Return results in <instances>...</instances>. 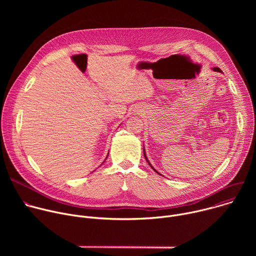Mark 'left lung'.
<instances>
[{
	"label": "left lung",
	"instance_id": "obj_1",
	"mask_svg": "<svg viewBox=\"0 0 256 256\" xmlns=\"http://www.w3.org/2000/svg\"><path fill=\"white\" fill-rule=\"evenodd\" d=\"M212 70H214V72H222V70H220V68H212ZM144 158H146V160H147V162H148V163H149V165H150V166H151V167H152V168H153V166H152V165H151V164H150V162H149V161H148V159H147V157H146V154H144ZM153 169H154V168H153ZM154 170H155V169H154ZM155 171H156V170H155ZM156 172H157V171H156ZM157 173H158V172H157ZM159 174H160V173H159ZM160 175H161V174H160Z\"/></svg>",
	"mask_w": 256,
	"mask_h": 256
}]
</instances>
